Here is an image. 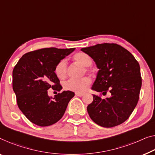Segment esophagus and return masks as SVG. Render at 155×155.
Masks as SVG:
<instances>
[{
  "instance_id": "1",
  "label": "esophagus",
  "mask_w": 155,
  "mask_h": 155,
  "mask_svg": "<svg viewBox=\"0 0 155 155\" xmlns=\"http://www.w3.org/2000/svg\"><path fill=\"white\" fill-rule=\"evenodd\" d=\"M84 95V93H76V96L77 97H82Z\"/></svg>"
}]
</instances>
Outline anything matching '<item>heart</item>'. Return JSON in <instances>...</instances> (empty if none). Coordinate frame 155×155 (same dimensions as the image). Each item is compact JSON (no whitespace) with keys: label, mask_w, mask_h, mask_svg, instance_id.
Here are the masks:
<instances>
[{"label":"heart","mask_w":155,"mask_h":155,"mask_svg":"<svg viewBox=\"0 0 155 155\" xmlns=\"http://www.w3.org/2000/svg\"><path fill=\"white\" fill-rule=\"evenodd\" d=\"M74 61L85 66V70L88 71L91 70L90 67L92 63V60L89 55L84 52H78L73 55ZM68 70V61L66 59H61L55 64L54 72L59 79H64L67 77ZM92 82L91 78L89 77H84L81 78H71L68 81L64 82L63 88L65 91L83 93L87 91L89 85Z\"/></svg>","instance_id":"obj_1"}]
</instances>
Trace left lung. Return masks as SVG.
<instances>
[{"label":"left lung","mask_w":155,"mask_h":155,"mask_svg":"<svg viewBox=\"0 0 155 155\" xmlns=\"http://www.w3.org/2000/svg\"><path fill=\"white\" fill-rule=\"evenodd\" d=\"M81 51L94 60L99 69L92 89L104 95L108 91L111 94L106 99L93 94V101L87 107L90 117L107 128L123 123L139 99L142 84L139 63L129 51L115 43L98 44Z\"/></svg>","instance_id":"8db88e82"}]
</instances>
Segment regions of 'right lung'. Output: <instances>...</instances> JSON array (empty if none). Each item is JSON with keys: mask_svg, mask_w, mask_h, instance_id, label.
Wrapping results in <instances>:
<instances>
[{"mask_svg": "<svg viewBox=\"0 0 155 155\" xmlns=\"http://www.w3.org/2000/svg\"><path fill=\"white\" fill-rule=\"evenodd\" d=\"M75 48H40L26 53L19 59L12 71V87L17 105L33 123L40 127L52 125L60 120L69 101L74 96L63 91L50 97L47 91H60L62 86L54 72L58 62Z\"/></svg>", "mask_w": 155, "mask_h": 155, "instance_id": "obj_1", "label": "right lung"}]
</instances>
